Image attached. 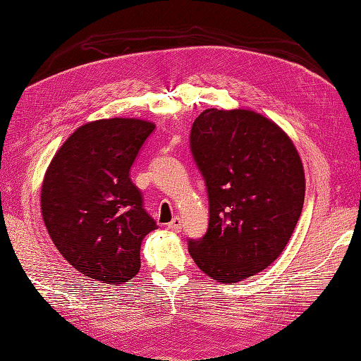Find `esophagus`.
Returning <instances> with one entry per match:
<instances>
[{
	"label": "esophagus",
	"mask_w": 361,
	"mask_h": 361,
	"mask_svg": "<svg viewBox=\"0 0 361 361\" xmlns=\"http://www.w3.org/2000/svg\"><path fill=\"white\" fill-rule=\"evenodd\" d=\"M180 227H182V221H180L179 216L173 218V221H171L170 224H168V229H170L171 232H179Z\"/></svg>",
	"instance_id": "34e87169"
}]
</instances>
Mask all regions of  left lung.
I'll return each instance as SVG.
<instances>
[{
	"label": "left lung",
	"instance_id": "8db88e82",
	"mask_svg": "<svg viewBox=\"0 0 361 361\" xmlns=\"http://www.w3.org/2000/svg\"><path fill=\"white\" fill-rule=\"evenodd\" d=\"M209 193V229L188 241L202 273L237 283L268 268L302 212L305 174L291 138L249 109H207L190 135Z\"/></svg>",
	"mask_w": 361,
	"mask_h": 361
}]
</instances>
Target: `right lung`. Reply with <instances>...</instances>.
<instances>
[{
	"label": "right lung",
	"mask_w": 361,
	"mask_h": 361,
	"mask_svg": "<svg viewBox=\"0 0 361 361\" xmlns=\"http://www.w3.org/2000/svg\"><path fill=\"white\" fill-rule=\"evenodd\" d=\"M154 128L138 118L87 123L65 140L43 178L42 216L54 246L76 271L102 283L134 277L142 240L157 229L129 178Z\"/></svg>",
	"instance_id": "1"
}]
</instances>
